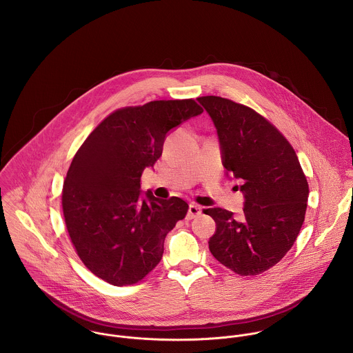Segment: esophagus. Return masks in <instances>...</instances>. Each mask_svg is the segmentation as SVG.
<instances>
[{"label": "esophagus", "mask_w": 353, "mask_h": 353, "mask_svg": "<svg viewBox=\"0 0 353 353\" xmlns=\"http://www.w3.org/2000/svg\"><path fill=\"white\" fill-rule=\"evenodd\" d=\"M202 208L200 205H197V203H190V205H189V212H188L186 219H188V220H192V219L200 216Z\"/></svg>", "instance_id": "esophagus-1"}]
</instances>
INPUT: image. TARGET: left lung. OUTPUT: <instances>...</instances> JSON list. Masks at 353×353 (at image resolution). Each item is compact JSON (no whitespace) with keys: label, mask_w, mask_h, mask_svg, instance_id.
<instances>
[{"label":"left lung","mask_w":353,"mask_h":353,"mask_svg":"<svg viewBox=\"0 0 353 353\" xmlns=\"http://www.w3.org/2000/svg\"><path fill=\"white\" fill-rule=\"evenodd\" d=\"M199 101L210 115L224 168L242 181V220L221 208L203 213L216 221L209 239L213 256L241 276L274 266L294 246L304 221L308 183L288 140L250 107L220 97Z\"/></svg>","instance_id":"obj_1"}]
</instances>
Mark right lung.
I'll use <instances>...</instances> for the list:
<instances>
[{"label":"right lung","mask_w":353,"mask_h":353,"mask_svg":"<svg viewBox=\"0 0 353 353\" xmlns=\"http://www.w3.org/2000/svg\"><path fill=\"white\" fill-rule=\"evenodd\" d=\"M194 99L118 108L76 152L62 188V210L83 263L111 285H133L160 262L164 239L185 219L178 197H141L140 179L161 156L167 133L201 114Z\"/></svg>","instance_id":"1"}]
</instances>
